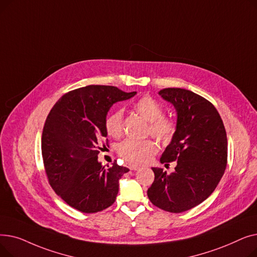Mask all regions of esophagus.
<instances>
[{
  "mask_svg": "<svg viewBox=\"0 0 257 257\" xmlns=\"http://www.w3.org/2000/svg\"><path fill=\"white\" fill-rule=\"evenodd\" d=\"M128 168H129L131 171H138V170H140V167L134 166V165H129Z\"/></svg>",
  "mask_w": 257,
  "mask_h": 257,
  "instance_id": "1",
  "label": "esophagus"
}]
</instances>
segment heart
Here are the masks:
<instances>
[{
	"instance_id": "1",
	"label": "heart",
	"mask_w": 257,
	"mask_h": 257,
	"mask_svg": "<svg viewBox=\"0 0 257 257\" xmlns=\"http://www.w3.org/2000/svg\"><path fill=\"white\" fill-rule=\"evenodd\" d=\"M133 109L149 121V132L159 142L167 144L175 136L176 123L164 115V108L152 97L146 96L133 104ZM104 129L108 136L118 139L123 134V112L114 109L104 119ZM157 144L152 140H125L117 147V153L124 160L133 165L147 163L157 152Z\"/></svg>"
}]
</instances>
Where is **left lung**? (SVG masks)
Wrapping results in <instances>:
<instances>
[{
    "mask_svg": "<svg viewBox=\"0 0 257 257\" xmlns=\"http://www.w3.org/2000/svg\"><path fill=\"white\" fill-rule=\"evenodd\" d=\"M177 111V129L160 157L161 164L177 161L175 172L152 168L155 178L148 188L152 204L179 213L206 200L219 184L227 166V137L215 107L183 88L158 92Z\"/></svg>",
    "mask_w": 257,
    "mask_h": 257,
    "instance_id": "1",
    "label": "left lung"
}]
</instances>
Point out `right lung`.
Wrapping results in <instances>:
<instances>
[{
    "instance_id": "1",
    "label": "right lung",
    "mask_w": 257,
    "mask_h": 257,
    "mask_svg": "<svg viewBox=\"0 0 257 257\" xmlns=\"http://www.w3.org/2000/svg\"><path fill=\"white\" fill-rule=\"evenodd\" d=\"M136 93L87 85L64 93L51 109L42 137L44 166L54 192L73 208L93 213L114 203L118 180L129 169L116 160L107 168L98 161L107 137L104 119L114 103Z\"/></svg>"
}]
</instances>
